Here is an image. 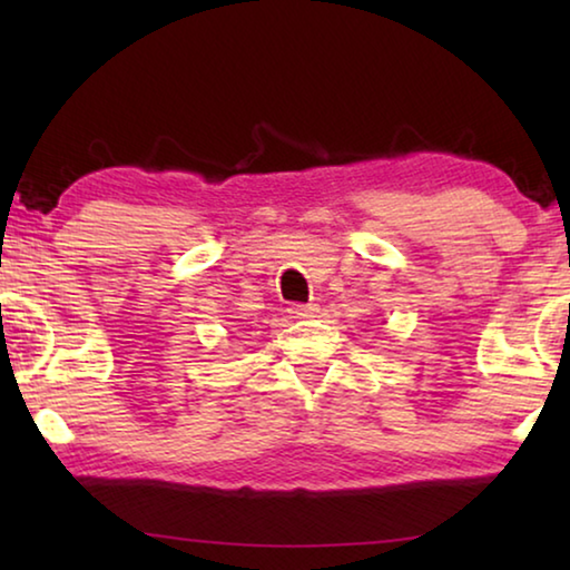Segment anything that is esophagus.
Returning a JSON list of instances; mask_svg holds the SVG:
<instances>
[{"label":"esophagus","mask_w":570,"mask_h":570,"mask_svg":"<svg viewBox=\"0 0 570 570\" xmlns=\"http://www.w3.org/2000/svg\"><path fill=\"white\" fill-rule=\"evenodd\" d=\"M314 304H288V314H292L294 320H308V316H314Z\"/></svg>","instance_id":"1"}]
</instances>
